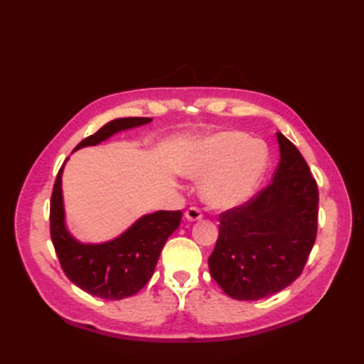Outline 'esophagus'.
Masks as SVG:
<instances>
[{
  "mask_svg": "<svg viewBox=\"0 0 364 364\" xmlns=\"http://www.w3.org/2000/svg\"><path fill=\"white\" fill-rule=\"evenodd\" d=\"M184 215H186L188 220L194 222V220H200V219H202V218H203V213H202V210H200V208L191 206L189 210H186V213H184Z\"/></svg>",
  "mask_w": 364,
  "mask_h": 364,
  "instance_id": "obj_1",
  "label": "esophagus"
}]
</instances>
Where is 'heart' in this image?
Masks as SVG:
<instances>
[{
  "mask_svg": "<svg viewBox=\"0 0 364 364\" xmlns=\"http://www.w3.org/2000/svg\"><path fill=\"white\" fill-rule=\"evenodd\" d=\"M264 141L242 131H220L192 144L180 162L183 175L202 180L208 205L231 208L249 198L266 172Z\"/></svg>",
  "mask_w": 364,
  "mask_h": 364,
  "instance_id": "b5f03b06",
  "label": "heart"
}]
</instances>
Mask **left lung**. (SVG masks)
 Listing matches in <instances>:
<instances>
[{"instance_id": "obj_1", "label": "left lung", "mask_w": 364, "mask_h": 364, "mask_svg": "<svg viewBox=\"0 0 364 364\" xmlns=\"http://www.w3.org/2000/svg\"><path fill=\"white\" fill-rule=\"evenodd\" d=\"M280 162L267 186L220 213L210 274L231 299L259 300L304 270L318 235L319 191L297 146L282 133Z\"/></svg>"}]
</instances>
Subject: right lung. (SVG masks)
<instances>
[{
	"mask_svg": "<svg viewBox=\"0 0 364 364\" xmlns=\"http://www.w3.org/2000/svg\"><path fill=\"white\" fill-rule=\"evenodd\" d=\"M151 122L150 117L115 119L84 139L75 150L97 145L122 129ZM64 167V166H63ZM59 168L50 203V233L60 267L78 288L92 296L120 300L134 296L150 280L168 236L180 227L183 213L156 211L139 219L114 241L90 245L81 244L68 233L64 223L63 189Z\"/></svg>",
	"mask_w": 364,
	"mask_h": 364,
	"instance_id": "1",
	"label": "right lung"
}]
</instances>
